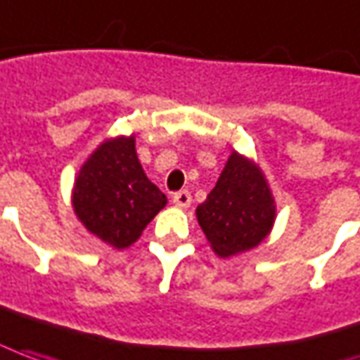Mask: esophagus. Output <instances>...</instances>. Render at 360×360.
I'll return each instance as SVG.
<instances>
[{"label":"esophagus","instance_id":"34e87169","mask_svg":"<svg viewBox=\"0 0 360 360\" xmlns=\"http://www.w3.org/2000/svg\"><path fill=\"white\" fill-rule=\"evenodd\" d=\"M191 193L189 191H179V193H175L173 195V205H177L179 209H187L191 205Z\"/></svg>","mask_w":360,"mask_h":360}]
</instances>
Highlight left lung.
<instances>
[{
  "mask_svg": "<svg viewBox=\"0 0 360 360\" xmlns=\"http://www.w3.org/2000/svg\"><path fill=\"white\" fill-rule=\"evenodd\" d=\"M276 202L256 163L232 153L214 189L197 207V221L211 248L229 258L258 246L270 234Z\"/></svg>",
  "mask_w": 360,
  "mask_h": 360,
  "instance_id": "obj_1",
  "label": "left lung"
}]
</instances>
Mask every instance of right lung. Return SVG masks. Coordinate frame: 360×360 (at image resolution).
<instances>
[{"instance_id":"right-lung-1","label":"right lung","mask_w":360,"mask_h":360,"mask_svg":"<svg viewBox=\"0 0 360 360\" xmlns=\"http://www.w3.org/2000/svg\"><path fill=\"white\" fill-rule=\"evenodd\" d=\"M167 205L141 169L136 138L106 139L78 171L72 207L94 236L114 248L138 240L151 219Z\"/></svg>"}]
</instances>
